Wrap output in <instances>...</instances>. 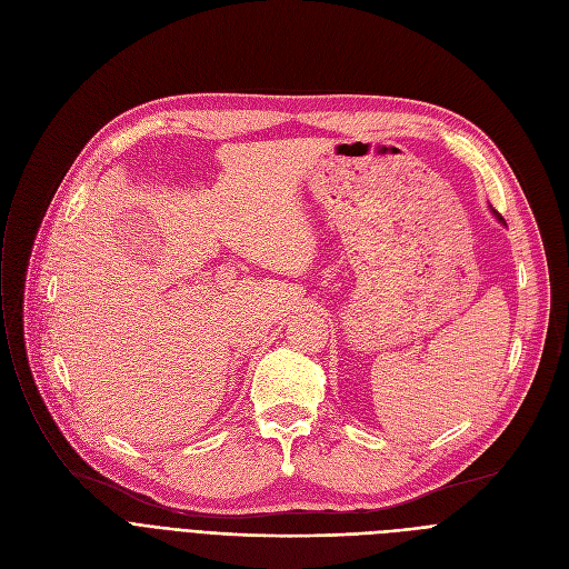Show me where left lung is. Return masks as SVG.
<instances>
[{
	"label": "left lung",
	"mask_w": 569,
	"mask_h": 569,
	"mask_svg": "<svg viewBox=\"0 0 569 569\" xmlns=\"http://www.w3.org/2000/svg\"><path fill=\"white\" fill-rule=\"evenodd\" d=\"M491 212H493V214H496V219H498V221H502V217H500V214H498V212H496V209H491ZM502 223H505V221H502Z\"/></svg>",
	"instance_id": "1"
}]
</instances>
